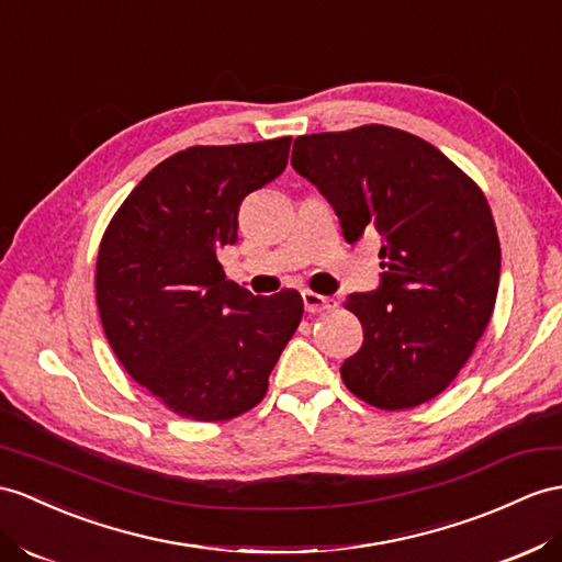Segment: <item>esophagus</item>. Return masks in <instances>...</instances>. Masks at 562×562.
<instances>
[{"mask_svg":"<svg viewBox=\"0 0 562 562\" xmlns=\"http://www.w3.org/2000/svg\"><path fill=\"white\" fill-rule=\"evenodd\" d=\"M303 303H305V312H310V314L336 307V300L334 297L319 295V293H314V291H303Z\"/></svg>","mask_w":562,"mask_h":562,"instance_id":"1","label":"esophagus"}]
</instances>
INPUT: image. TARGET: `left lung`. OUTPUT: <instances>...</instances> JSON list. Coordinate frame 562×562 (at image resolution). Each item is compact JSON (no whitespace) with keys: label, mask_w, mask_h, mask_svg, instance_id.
<instances>
[{"label":"left lung","mask_w":562,"mask_h":562,"mask_svg":"<svg viewBox=\"0 0 562 562\" xmlns=\"http://www.w3.org/2000/svg\"><path fill=\"white\" fill-rule=\"evenodd\" d=\"M293 169L331 204L344 238H381V283L350 293L362 348L340 367L364 403L405 409L448 389L496 305L501 245L482 190L427 140L369 123L300 135Z\"/></svg>","instance_id":"obj_1"}]
</instances>
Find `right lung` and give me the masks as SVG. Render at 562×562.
<instances>
[{"instance_id":"obj_1","label":"right lung","mask_w":562,"mask_h":562,"mask_svg":"<svg viewBox=\"0 0 562 562\" xmlns=\"http://www.w3.org/2000/svg\"><path fill=\"white\" fill-rule=\"evenodd\" d=\"M289 149L291 138L188 147L157 164L104 231L94 291L106 340L176 415L248 413L303 319L297 291L252 295L216 259L238 240L243 198L285 169Z\"/></svg>"}]
</instances>
